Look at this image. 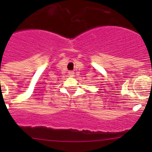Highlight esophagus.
Returning a JSON list of instances; mask_svg holds the SVG:
<instances>
[{"label":"esophagus","mask_w":152,"mask_h":152,"mask_svg":"<svg viewBox=\"0 0 152 152\" xmlns=\"http://www.w3.org/2000/svg\"><path fill=\"white\" fill-rule=\"evenodd\" d=\"M68 73H69V76H74V72L70 71Z\"/></svg>","instance_id":"obj_1"}]
</instances>
